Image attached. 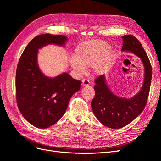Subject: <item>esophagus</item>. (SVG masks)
Here are the masks:
<instances>
[{
    "label": "esophagus",
    "instance_id": "obj_1",
    "mask_svg": "<svg viewBox=\"0 0 161 161\" xmlns=\"http://www.w3.org/2000/svg\"><path fill=\"white\" fill-rule=\"evenodd\" d=\"M90 84V81L88 79H83L82 81V86H88Z\"/></svg>",
    "mask_w": 161,
    "mask_h": 161
}]
</instances>
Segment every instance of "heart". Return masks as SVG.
<instances>
[{"label": "heart", "mask_w": 161, "mask_h": 161, "mask_svg": "<svg viewBox=\"0 0 161 161\" xmlns=\"http://www.w3.org/2000/svg\"><path fill=\"white\" fill-rule=\"evenodd\" d=\"M107 43L101 40H89L78 46L74 57L69 59L71 67L77 73H82L86 66L92 65L96 74L103 72L110 64L114 53Z\"/></svg>", "instance_id": "heart-1"}]
</instances>
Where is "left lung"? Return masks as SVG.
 <instances>
[{
    "instance_id": "1",
    "label": "left lung",
    "mask_w": 161,
    "mask_h": 161,
    "mask_svg": "<svg viewBox=\"0 0 161 161\" xmlns=\"http://www.w3.org/2000/svg\"><path fill=\"white\" fill-rule=\"evenodd\" d=\"M122 51H128L140 58L144 66V79L142 89L131 99L114 95L105 82V75L95 80V95L91 101L92 111L100 122L112 129L123 128L131 122L144 110L150 91L152 67L140 42L132 35L122 36Z\"/></svg>"
}]
</instances>
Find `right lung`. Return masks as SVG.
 Instances as JSON below:
<instances>
[{
	"label": "right lung",
	"instance_id": "obj_1",
	"mask_svg": "<svg viewBox=\"0 0 161 161\" xmlns=\"http://www.w3.org/2000/svg\"><path fill=\"white\" fill-rule=\"evenodd\" d=\"M67 40L62 35L37 36L19 58L16 71L17 106L24 118L36 128H47L56 124L66 112L71 97L80 88L82 82L66 72L49 78L38 67V49L48 44L64 46Z\"/></svg>",
	"mask_w": 161,
	"mask_h": 161
}]
</instances>
